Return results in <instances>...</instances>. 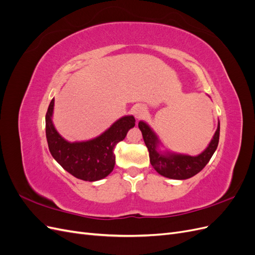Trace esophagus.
Listing matches in <instances>:
<instances>
[{"label":"esophagus","mask_w":255,"mask_h":255,"mask_svg":"<svg viewBox=\"0 0 255 255\" xmlns=\"http://www.w3.org/2000/svg\"><path fill=\"white\" fill-rule=\"evenodd\" d=\"M145 113H146L145 107H143V106H141V105L136 106L135 110H134V114H135V117H136V118H141V117H143V116L145 115Z\"/></svg>","instance_id":"34e87169"}]
</instances>
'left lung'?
<instances>
[{
	"label": "left lung",
	"instance_id": "8db88e82",
	"mask_svg": "<svg viewBox=\"0 0 255 255\" xmlns=\"http://www.w3.org/2000/svg\"><path fill=\"white\" fill-rule=\"evenodd\" d=\"M138 128H140L142 133L144 143L149 151L150 163L153 168L160 175H164L173 180H186L201 171L212 158L219 142L220 123L218 125L217 130H216L211 143L208 144L206 150L200 154V155L189 156L170 153L161 154L157 151V137L149 128V126L140 121L138 123Z\"/></svg>",
	"mask_w": 255,
	"mask_h": 255
}]
</instances>
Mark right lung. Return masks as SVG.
<instances>
[{
  "mask_svg": "<svg viewBox=\"0 0 255 255\" xmlns=\"http://www.w3.org/2000/svg\"><path fill=\"white\" fill-rule=\"evenodd\" d=\"M53 107L54 99L45 115V135L52 156L66 171L80 180L95 182L104 179L115 167V145L125 139L128 129L135 127V118L122 117L95 139L68 142L53 126Z\"/></svg>",
  "mask_w": 255,
  "mask_h": 255,
  "instance_id": "obj_1",
  "label": "right lung"
}]
</instances>
